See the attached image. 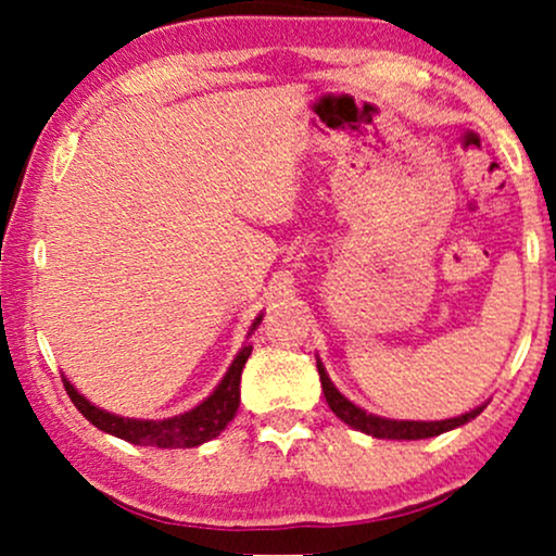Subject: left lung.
Returning a JSON list of instances; mask_svg holds the SVG:
<instances>
[{
    "label": "left lung",
    "mask_w": 556,
    "mask_h": 556,
    "mask_svg": "<svg viewBox=\"0 0 556 556\" xmlns=\"http://www.w3.org/2000/svg\"><path fill=\"white\" fill-rule=\"evenodd\" d=\"M317 371H319V382H323L325 401H328L332 414H336L343 424H349L351 429H356V432L377 437V440H427V437L445 434V432H450V429L463 427V424L476 419V416L486 408V403H484V406L468 410V414H460V416H455V419H442V421L382 419V416L369 414V410H364L362 406H356V403H351L349 397H345L341 390L332 384L328 371H325V364L319 362V358H317Z\"/></svg>",
    "instance_id": "obj_1"
}]
</instances>
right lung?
<instances>
[{
	"mask_svg": "<svg viewBox=\"0 0 556 556\" xmlns=\"http://www.w3.org/2000/svg\"><path fill=\"white\" fill-rule=\"evenodd\" d=\"M263 323V315L254 317L250 332L247 338L257 330V325ZM252 354V345L244 343L239 349V354L233 356L231 367L224 375V380L215 384V390L200 406H194L192 410H185V414L172 416V419H124V416L111 414V410H103L93 406L88 397L77 393V388L72 384L67 377H64V390L75 403V408L88 419L93 427L101 429V432L119 437L124 442H132V445H142V447H163V450H174V447H198L202 442L215 440L224 429L228 427V421L237 416L239 410V382H241V369H244L247 358Z\"/></svg>",
	"mask_w": 556,
	"mask_h": 556,
	"instance_id": "add662e5",
	"label": "right lung"
}]
</instances>
